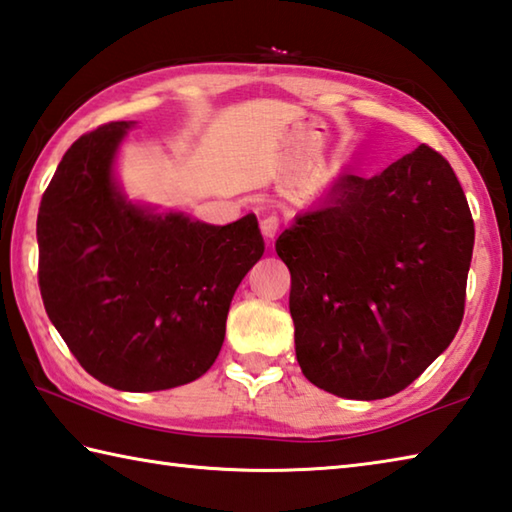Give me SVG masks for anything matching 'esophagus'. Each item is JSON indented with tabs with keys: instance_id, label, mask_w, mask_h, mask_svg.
<instances>
[{
	"instance_id": "esophagus-1",
	"label": "esophagus",
	"mask_w": 512,
	"mask_h": 512,
	"mask_svg": "<svg viewBox=\"0 0 512 512\" xmlns=\"http://www.w3.org/2000/svg\"><path fill=\"white\" fill-rule=\"evenodd\" d=\"M280 217L277 215H268V217H264L262 219V224H259V228H262V235H264V239H268L271 241L277 232H280Z\"/></svg>"
}]
</instances>
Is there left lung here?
Returning a JSON list of instances; mask_svg holds the SVG:
<instances>
[{"label": "left lung", "mask_w": 512, "mask_h": 512, "mask_svg": "<svg viewBox=\"0 0 512 512\" xmlns=\"http://www.w3.org/2000/svg\"><path fill=\"white\" fill-rule=\"evenodd\" d=\"M472 246L466 194L432 147L371 179L342 174L275 244L302 374L358 401L403 392L457 336Z\"/></svg>", "instance_id": "8db88e82"}]
</instances>
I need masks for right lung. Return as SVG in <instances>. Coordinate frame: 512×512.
Returning <instances> with one entry per match:
<instances>
[{"instance_id":"1","label":"right lung","mask_w":512,"mask_h":512,"mask_svg":"<svg viewBox=\"0 0 512 512\" xmlns=\"http://www.w3.org/2000/svg\"><path fill=\"white\" fill-rule=\"evenodd\" d=\"M129 123L82 134L37 212V282L49 320L87 374L159 392L206 374L230 300L264 253L255 215L210 226L125 201L111 163Z\"/></svg>"}]
</instances>
